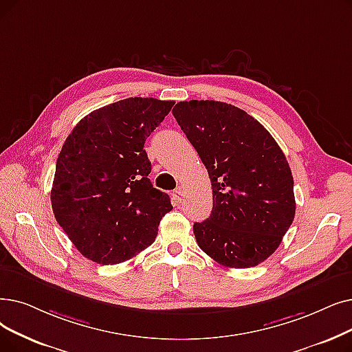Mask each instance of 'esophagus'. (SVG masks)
<instances>
[{
	"label": "esophagus",
	"instance_id": "1",
	"mask_svg": "<svg viewBox=\"0 0 352 352\" xmlns=\"http://www.w3.org/2000/svg\"><path fill=\"white\" fill-rule=\"evenodd\" d=\"M173 200L175 204H179L182 201V188L178 187L174 192H173Z\"/></svg>",
	"mask_w": 352,
	"mask_h": 352
}]
</instances>
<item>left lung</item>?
<instances>
[{"label":"left lung","instance_id":"obj_1","mask_svg":"<svg viewBox=\"0 0 352 352\" xmlns=\"http://www.w3.org/2000/svg\"><path fill=\"white\" fill-rule=\"evenodd\" d=\"M173 115L206 165L210 217L194 223L198 246L226 267L265 262L295 217L294 177L267 129L233 104L178 102Z\"/></svg>","mask_w":352,"mask_h":352}]
</instances>
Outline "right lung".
Masks as SVG:
<instances>
[{
	"label": "right lung",
	"mask_w": 352,
	"mask_h": 352,
	"mask_svg": "<svg viewBox=\"0 0 352 352\" xmlns=\"http://www.w3.org/2000/svg\"><path fill=\"white\" fill-rule=\"evenodd\" d=\"M175 102L128 98L85 116L60 151L52 188L54 217L74 248L100 265L151 246L173 210L152 187L144 144Z\"/></svg>",
	"instance_id": "right-lung-1"
}]
</instances>
